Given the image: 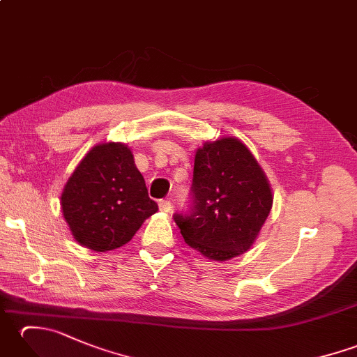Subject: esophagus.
<instances>
[{"instance_id": "34e87169", "label": "esophagus", "mask_w": 357, "mask_h": 357, "mask_svg": "<svg viewBox=\"0 0 357 357\" xmlns=\"http://www.w3.org/2000/svg\"><path fill=\"white\" fill-rule=\"evenodd\" d=\"M172 208H173V206L170 201H164V199L159 201V210L164 211V213H170Z\"/></svg>"}]
</instances>
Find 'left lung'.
<instances>
[{
  "mask_svg": "<svg viewBox=\"0 0 357 357\" xmlns=\"http://www.w3.org/2000/svg\"><path fill=\"white\" fill-rule=\"evenodd\" d=\"M190 193L188 213L173 219L187 244L213 261L250 250L273 206L261 165L244 142L229 136L196 150Z\"/></svg>",
  "mask_w": 357,
  "mask_h": 357,
  "instance_id": "obj_1",
  "label": "left lung"
}]
</instances>
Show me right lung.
<instances>
[{
  "label": "right lung",
  "mask_w": 357,
  "mask_h": 357,
  "mask_svg": "<svg viewBox=\"0 0 357 357\" xmlns=\"http://www.w3.org/2000/svg\"><path fill=\"white\" fill-rule=\"evenodd\" d=\"M63 215L81 245L93 252L123 247L158 211L126 144H98L82 158L61 195Z\"/></svg>",
  "instance_id": "obj_1"
}]
</instances>
